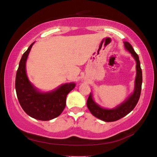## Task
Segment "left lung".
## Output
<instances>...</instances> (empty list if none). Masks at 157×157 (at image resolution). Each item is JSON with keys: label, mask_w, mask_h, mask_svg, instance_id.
Masks as SVG:
<instances>
[{"label": "left lung", "mask_w": 157, "mask_h": 157, "mask_svg": "<svg viewBox=\"0 0 157 157\" xmlns=\"http://www.w3.org/2000/svg\"><path fill=\"white\" fill-rule=\"evenodd\" d=\"M124 46L126 49L132 54L136 62V76L135 80V87L132 95L128 98L124 103L117 106L116 108L113 109H105L98 105L93 99L92 94H90L87 100V106L92 114L96 118L100 120L105 121V122H113V121H118L122 118L123 117L128 115L133 108L136 107L139 101L141 91L142 85V71L140 64L139 58L138 54L136 53L132 46L127 41L124 42Z\"/></svg>", "instance_id": "obj_1"}]
</instances>
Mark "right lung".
<instances>
[{"mask_svg":"<svg viewBox=\"0 0 157 157\" xmlns=\"http://www.w3.org/2000/svg\"><path fill=\"white\" fill-rule=\"evenodd\" d=\"M34 42L29 46L20 60L16 75L15 87L18 102L29 116L40 121H49L57 118L66 105L67 94L75 88L74 82L62 85L48 93L39 92L29 80L26 72V62Z\"/></svg>","mask_w":157,"mask_h":157,"instance_id":"1","label":"right lung"}]
</instances>
